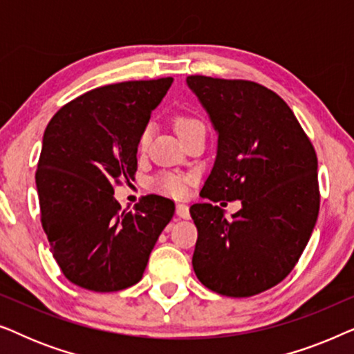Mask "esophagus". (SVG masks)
Segmentation results:
<instances>
[{"instance_id": "obj_1", "label": "esophagus", "mask_w": 354, "mask_h": 354, "mask_svg": "<svg viewBox=\"0 0 354 354\" xmlns=\"http://www.w3.org/2000/svg\"><path fill=\"white\" fill-rule=\"evenodd\" d=\"M176 212L178 217H182V219H188V217H190V207H188L187 205H183V203H178L176 207Z\"/></svg>"}]
</instances>
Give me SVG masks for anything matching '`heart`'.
Wrapping results in <instances>:
<instances>
[{"label": "heart", "mask_w": 354, "mask_h": 354, "mask_svg": "<svg viewBox=\"0 0 354 354\" xmlns=\"http://www.w3.org/2000/svg\"><path fill=\"white\" fill-rule=\"evenodd\" d=\"M201 125H203L201 120L193 118V115L178 114L176 118V130H177V133L180 135V138L183 137V135H187L188 132H190V130L196 129V127H201ZM149 137H151V127L147 125V127L142 130V133H140V137H138V148L140 149L147 148V145L149 142ZM190 182H192L190 176H183V174L164 172V174H159V176L153 178L151 185H153L154 190L162 193V195L180 198L187 193Z\"/></svg>", "instance_id": "heart-1"}]
</instances>
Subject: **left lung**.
I'll return each mask as SVG.
<instances>
[{"instance_id": "left-lung-1", "label": "left lung", "mask_w": 354, "mask_h": 354, "mask_svg": "<svg viewBox=\"0 0 354 354\" xmlns=\"http://www.w3.org/2000/svg\"><path fill=\"white\" fill-rule=\"evenodd\" d=\"M217 132V156L201 196L241 201L227 219L211 203L190 207L198 229L193 270L212 292L258 295L287 277L319 214L317 156L293 111L250 80L187 77Z\"/></svg>"}]
</instances>
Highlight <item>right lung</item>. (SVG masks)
<instances>
[{
	"label": "right lung",
	"instance_id": "obj_1",
	"mask_svg": "<svg viewBox=\"0 0 354 354\" xmlns=\"http://www.w3.org/2000/svg\"><path fill=\"white\" fill-rule=\"evenodd\" d=\"M172 77L104 85L62 106L48 124L35 174L43 230L69 282L118 292L143 277L176 205L147 195L120 209L114 185L137 172L138 137Z\"/></svg>",
	"mask_w": 354,
	"mask_h": 354
}]
</instances>
